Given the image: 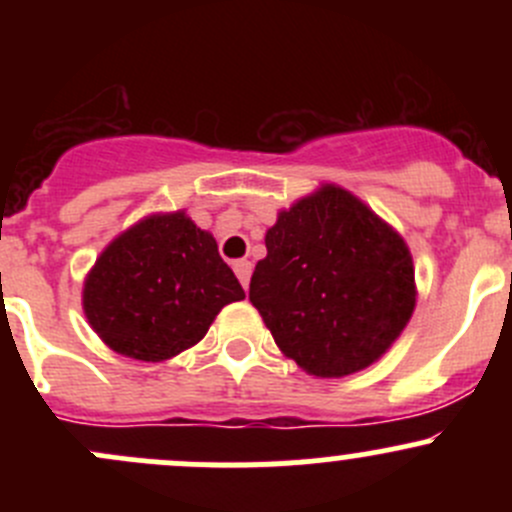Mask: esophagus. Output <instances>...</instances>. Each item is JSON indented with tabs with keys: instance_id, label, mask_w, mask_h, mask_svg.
I'll return each mask as SVG.
<instances>
[{
	"instance_id": "obj_1",
	"label": "esophagus",
	"mask_w": 512,
	"mask_h": 512,
	"mask_svg": "<svg viewBox=\"0 0 512 512\" xmlns=\"http://www.w3.org/2000/svg\"><path fill=\"white\" fill-rule=\"evenodd\" d=\"M232 267H235V275H237V280H240V285L247 289V285H250V275H252V262L237 260Z\"/></svg>"
}]
</instances>
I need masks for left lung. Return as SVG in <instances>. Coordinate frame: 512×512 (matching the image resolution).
<instances>
[{"label": "left lung", "instance_id": "left-lung-1", "mask_svg": "<svg viewBox=\"0 0 512 512\" xmlns=\"http://www.w3.org/2000/svg\"><path fill=\"white\" fill-rule=\"evenodd\" d=\"M265 245L250 302L280 352L307 374H356L409 324L416 307L409 245L342 185H319L280 210Z\"/></svg>", "mask_w": 512, "mask_h": 512}]
</instances>
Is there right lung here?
Returning <instances> with one entry per match:
<instances>
[{
	"label": "right lung",
	"mask_w": 512,
	"mask_h": 512,
	"mask_svg": "<svg viewBox=\"0 0 512 512\" xmlns=\"http://www.w3.org/2000/svg\"><path fill=\"white\" fill-rule=\"evenodd\" d=\"M245 299L218 242L185 210L153 213L113 237L84 280V314L101 342L138 361L173 359Z\"/></svg>",
	"instance_id": "1"
}]
</instances>
